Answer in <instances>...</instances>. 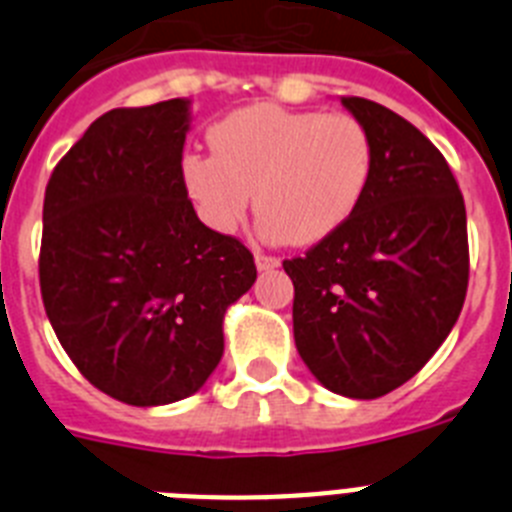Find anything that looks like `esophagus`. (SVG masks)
<instances>
[{"mask_svg": "<svg viewBox=\"0 0 512 512\" xmlns=\"http://www.w3.org/2000/svg\"><path fill=\"white\" fill-rule=\"evenodd\" d=\"M279 264H282V261H279L277 256H266V253H256V269H259V271L277 269Z\"/></svg>", "mask_w": 512, "mask_h": 512, "instance_id": "1", "label": "esophagus"}]
</instances>
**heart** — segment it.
Masks as SVG:
<instances>
[{"label": "heart", "mask_w": 512, "mask_h": 512, "mask_svg": "<svg viewBox=\"0 0 512 512\" xmlns=\"http://www.w3.org/2000/svg\"><path fill=\"white\" fill-rule=\"evenodd\" d=\"M215 156L182 158L184 192L217 233H235L256 192L266 241L312 246L348 223L372 176V138L343 112L251 104L210 130Z\"/></svg>", "instance_id": "b5f03b06"}]
</instances>
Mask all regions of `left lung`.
I'll use <instances>...</instances> for the list:
<instances>
[{"instance_id": "left-lung-1", "label": "left lung", "mask_w": 512, "mask_h": 512, "mask_svg": "<svg viewBox=\"0 0 512 512\" xmlns=\"http://www.w3.org/2000/svg\"><path fill=\"white\" fill-rule=\"evenodd\" d=\"M372 138V176L348 223L284 261L295 346L325 390L374 400L438 351L467 297V210L446 158L405 117L341 97Z\"/></svg>"}]
</instances>
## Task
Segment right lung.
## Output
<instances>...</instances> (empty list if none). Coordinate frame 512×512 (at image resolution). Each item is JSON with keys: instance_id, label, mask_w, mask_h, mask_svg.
Listing matches in <instances>:
<instances>
[{"instance_id": "right-lung-1", "label": "right lung", "mask_w": 512, "mask_h": 512, "mask_svg": "<svg viewBox=\"0 0 512 512\" xmlns=\"http://www.w3.org/2000/svg\"><path fill=\"white\" fill-rule=\"evenodd\" d=\"M189 120V99L104 112L45 187L48 320L76 369L135 408L200 390L223 359L225 310L256 282L251 251L184 192Z\"/></svg>"}]
</instances>
